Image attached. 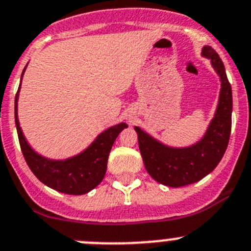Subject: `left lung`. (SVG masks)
Wrapping results in <instances>:
<instances>
[{"mask_svg":"<svg viewBox=\"0 0 251 251\" xmlns=\"http://www.w3.org/2000/svg\"><path fill=\"white\" fill-rule=\"evenodd\" d=\"M202 56L211 59L221 78V93L215 117L204 138L189 148H168L135 126L141 157L149 175L163 185L184 187L199 182L212 172L222 160L228 146L232 128V88L225 66L211 46L202 49Z\"/></svg>","mask_w":251,"mask_h":251,"instance_id":"8db88e82","label":"left lung"}]
</instances>
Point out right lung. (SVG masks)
<instances>
[{
  "label": "right lung",
  "instance_id": "1",
  "mask_svg": "<svg viewBox=\"0 0 251 251\" xmlns=\"http://www.w3.org/2000/svg\"><path fill=\"white\" fill-rule=\"evenodd\" d=\"M25 71V68H24ZM23 71V73H24ZM22 73V76H23ZM21 89V86H19ZM14 101V116L22 152L31 172L47 187L69 195H81L98 187L103 179L107 168V160L118 134L126 128V123L113 126L101 133L93 144L79 155L62 161L45 158L29 146L22 133L17 113L18 94Z\"/></svg>",
  "mask_w": 251,
  "mask_h": 251
}]
</instances>
